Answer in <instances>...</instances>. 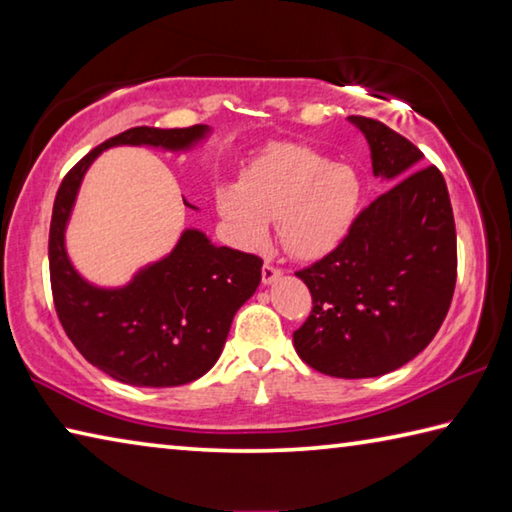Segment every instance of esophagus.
Segmentation results:
<instances>
[{"mask_svg": "<svg viewBox=\"0 0 512 512\" xmlns=\"http://www.w3.org/2000/svg\"><path fill=\"white\" fill-rule=\"evenodd\" d=\"M280 275H282V271H280V268H277V266L268 264V262L262 266V282H264V284L275 282Z\"/></svg>", "mask_w": 512, "mask_h": 512, "instance_id": "34e87169", "label": "esophagus"}]
</instances>
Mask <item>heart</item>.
<instances>
[{"label":"heart","instance_id":"b5f03b06","mask_svg":"<svg viewBox=\"0 0 512 512\" xmlns=\"http://www.w3.org/2000/svg\"><path fill=\"white\" fill-rule=\"evenodd\" d=\"M361 178L307 146H277L244 171L239 185L216 189V207L239 244L259 248L277 219L284 248L318 259L348 237L361 207Z\"/></svg>","mask_w":512,"mask_h":512}]
</instances>
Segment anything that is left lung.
Segmentation results:
<instances>
[{
    "mask_svg": "<svg viewBox=\"0 0 512 512\" xmlns=\"http://www.w3.org/2000/svg\"><path fill=\"white\" fill-rule=\"evenodd\" d=\"M372 173L395 180L361 210L339 246L296 275L311 311L293 332L298 357L339 379L379 377L427 348L456 287V225L438 167L377 119L352 115Z\"/></svg>",
    "mask_w": 512,
    "mask_h": 512,
    "instance_id": "8db88e82",
    "label": "left lung"
}]
</instances>
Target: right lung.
Returning a JSON list of instances; mask_svg holds the SVG:
<instances>
[{
  "label": "right lung",
  "mask_w": 512,
  "mask_h": 512,
  "mask_svg": "<svg viewBox=\"0 0 512 512\" xmlns=\"http://www.w3.org/2000/svg\"><path fill=\"white\" fill-rule=\"evenodd\" d=\"M207 131L203 124L128 128L76 162L58 187L49 228L56 314L76 350L124 384L171 388L203 377L219 359L237 309L259 287L262 257L214 246L201 230H185L167 257L142 268L126 287L99 289L85 282L67 257L69 212L85 171L101 151L117 144L185 151Z\"/></svg>",
  "instance_id": "1"
}]
</instances>
